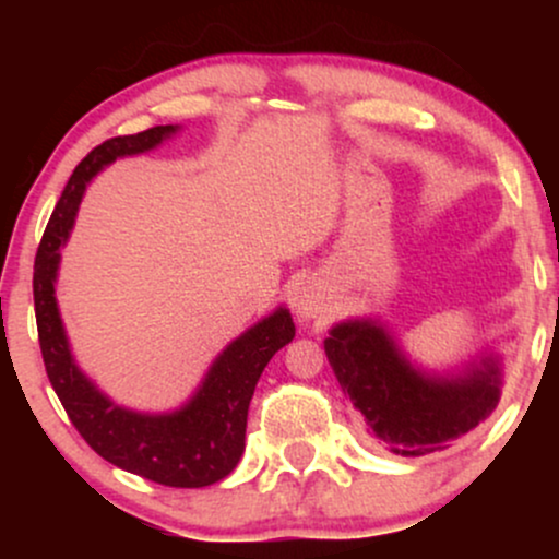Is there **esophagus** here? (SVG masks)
Returning a JSON list of instances; mask_svg holds the SVG:
<instances>
[{"mask_svg": "<svg viewBox=\"0 0 559 559\" xmlns=\"http://www.w3.org/2000/svg\"><path fill=\"white\" fill-rule=\"evenodd\" d=\"M294 310H297L301 323H310V320L325 316L329 305H325L323 292L316 284H305L297 292V297H294Z\"/></svg>", "mask_w": 559, "mask_h": 559, "instance_id": "obj_1", "label": "esophagus"}]
</instances>
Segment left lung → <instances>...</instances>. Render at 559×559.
I'll return each mask as SVG.
<instances>
[{
  "mask_svg": "<svg viewBox=\"0 0 559 559\" xmlns=\"http://www.w3.org/2000/svg\"><path fill=\"white\" fill-rule=\"evenodd\" d=\"M323 346L370 433L402 457L447 449L489 418L502 396L499 355L480 352L454 373H428L378 318L336 323Z\"/></svg>",
  "mask_w": 559,
  "mask_h": 559,
  "instance_id": "8db88e82",
  "label": "left lung"
}]
</instances>
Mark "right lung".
Listing matches in <instances>:
<instances>
[{
    "label": "right lung",
    "mask_w": 559,
    "mask_h": 559,
    "mask_svg": "<svg viewBox=\"0 0 559 559\" xmlns=\"http://www.w3.org/2000/svg\"><path fill=\"white\" fill-rule=\"evenodd\" d=\"M176 131L178 126H155L133 136H115L81 159L38 243L34 305L49 383L86 444L107 463L141 478L176 489H202L223 480L239 465L254 386L271 357L297 333L292 312L278 307L236 336L210 365L191 400L178 409L139 413L112 402L79 368L55 297L60 247H66L73 230L88 181L118 157L144 155Z\"/></svg>",
    "instance_id": "right-lung-1"
}]
</instances>
